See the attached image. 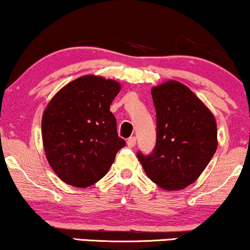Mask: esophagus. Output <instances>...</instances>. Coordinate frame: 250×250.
Masks as SVG:
<instances>
[{"label": "esophagus", "mask_w": 250, "mask_h": 250, "mask_svg": "<svg viewBox=\"0 0 250 250\" xmlns=\"http://www.w3.org/2000/svg\"><path fill=\"white\" fill-rule=\"evenodd\" d=\"M127 145H128V147L133 148L134 146L136 145V137H135V136H131V137H129V139H128V141H127Z\"/></svg>", "instance_id": "obj_1"}]
</instances>
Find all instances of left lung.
<instances>
[{"label": "left lung", "instance_id": "8db88e82", "mask_svg": "<svg viewBox=\"0 0 250 250\" xmlns=\"http://www.w3.org/2000/svg\"><path fill=\"white\" fill-rule=\"evenodd\" d=\"M156 109V146L137 153L147 176L165 190L195 182L217 148L215 117L187 85L167 81L151 88Z\"/></svg>", "mask_w": 250, "mask_h": 250}]
</instances>
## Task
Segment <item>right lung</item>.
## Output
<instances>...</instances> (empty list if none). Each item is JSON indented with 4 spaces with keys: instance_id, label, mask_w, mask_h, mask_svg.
Masks as SVG:
<instances>
[{
    "instance_id": "1",
    "label": "right lung",
    "mask_w": 250,
    "mask_h": 250,
    "mask_svg": "<svg viewBox=\"0 0 250 250\" xmlns=\"http://www.w3.org/2000/svg\"><path fill=\"white\" fill-rule=\"evenodd\" d=\"M120 90L121 84L114 80L81 76L56 93L43 111L45 156L67 185L85 188L96 183L125 146L109 110Z\"/></svg>"
}]
</instances>
